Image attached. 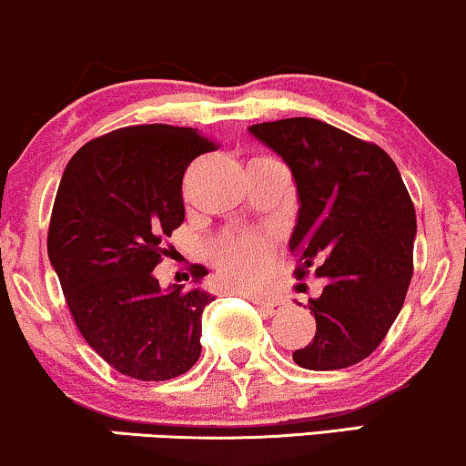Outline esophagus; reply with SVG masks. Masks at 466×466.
I'll return each mask as SVG.
<instances>
[{
    "mask_svg": "<svg viewBox=\"0 0 466 466\" xmlns=\"http://www.w3.org/2000/svg\"><path fill=\"white\" fill-rule=\"evenodd\" d=\"M257 304H259V307L263 309V311H266L268 315H274V313H279L280 309H283V300H279V298H261V300H257Z\"/></svg>",
    "mask_w": 466,
    "mask_h": 466,
    "instance_id": "34e87169",
    "label": "esophagus"
}]
</instances>
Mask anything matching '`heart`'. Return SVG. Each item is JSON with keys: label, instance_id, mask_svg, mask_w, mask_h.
I'll list each match as a JSON object with an SVG mask.
<instances>
[{"label": "heart", "instance_id": "b5f03b06", "mask_svg": "<svg viewBox=\"0 0 466 466\" xmlns=\"http://www.w3.org/2000/svg\"><path fill=\"white\" fill-rule=\"evenodd\" d=\"M216 261L224 283L239 289H252L261 283L269 261V250L261 239L238 238L218 250Z\"/></svg>", "mask_w": 466, "mask_h": 466}]
</instances>
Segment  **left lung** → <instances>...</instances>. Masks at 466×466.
<instances>
[{"mask_svg":"<svg viewBox=\"0 0 466 466\" xmlns=\"http://www.w3.org/2000/svg\"><path fill=\"white\" fill-rule=\"evenodd\" d=\"M248 131L294 177L296 274L315 266V277L326 280L309 300L315 337L294 360L315 371L360 363L387 337L412 277L417 218L398 166L380 147L318 118H283Z\"/></svg>","mask_w":466,"mask_h":466,"instance_id":"8db88e82","label":"left lung"}]
</instances>
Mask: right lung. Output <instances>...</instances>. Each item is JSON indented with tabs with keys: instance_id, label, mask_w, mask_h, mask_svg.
<instances>
[{
	"instance_id": "1",
	"label": "right lung",
	"mask_w": 466,
	"mask_h": 466,
	"mask_svg": "<svg viewBox=\"0 0 466 466\" xmlns=\"http://www.w3.org/2000/svg\"><path fill=\"white\" fill-rule=\"evenodd\" d=\"M216 145L192 127L136 125L90 140L66 164L51 211L47 252L88 346L136 380L181 376L200 356L214 296L159 287L164 239L181 227L183 172Z\"/></svg>"
}]
</instances>
